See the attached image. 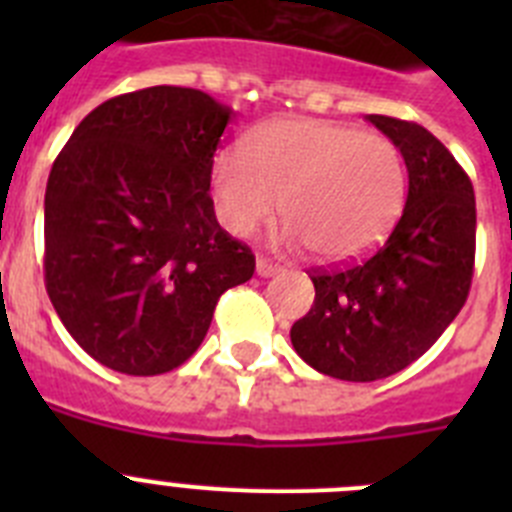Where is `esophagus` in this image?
Returning a JSON list of instances; mask_svg holds the SVG:
<instances>
[{
	"mask_svg": "<svg viewBox=\"0 0 512 512\" xmlns=\"http://www.w3.org/2000/svg\"><path fill=\"white\" fill-rule=\"evenodd\" d=\"M256 271H259V277H274V274H279V266L274 264V261L259 256V259H256Z\"/></svg>",
	"mask_w": 512,
	"mask_h": 512,
	"instance_id": "obj_1",
	"label": "esophagus"
}]
</instances>
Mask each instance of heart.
<instances>
[{"label": "heart", "instance_id": "obj_1", "mask_svg": "<svg viewBox=\"0 0 512 512\" xmlns=\"http://www.w3.org/2000/svg\"><path fill=\"white\" fill-rule=\"evenodd\" d=\"M408 171L390 138L325 120H279L241 151H220L212 194L220 223L253 235L282 207L287 235L320 259L372 251L400 217Z\"/></svg>", "mask_w": 512, "mask_h": 512}]
</instances>
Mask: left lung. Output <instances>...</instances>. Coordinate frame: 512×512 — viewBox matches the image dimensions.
<instances>
[{"mask_svg":"<svg viewBox=\"0 0 512 512\" xmlns=\"http://www.w3.org/2000/svg\"><path fill=\"white\" fill-rule=\"evenodd\" d=\"M400 148L408 202L364 261L312 269L315 302L289 330L297 354L346 382L392 377L428 351L472 287L477 207L467 171L418 122L369 115Z\"/></svg>","mask_w":512,"mask_h":512,"instance_id":"left-lung-1","label":"left lung"}]
</instances>
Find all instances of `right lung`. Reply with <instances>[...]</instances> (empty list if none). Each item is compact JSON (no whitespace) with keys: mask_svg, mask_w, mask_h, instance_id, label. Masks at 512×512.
<instances>
[{"mask_svg":"<svg viewBox=\"0 0 512 512\" xmlns=\"http://www.w3.org/2000/svg\"><path fill=\"white\" fill-rule=\"evenodd\" d=\"M230 110L187 87L102 102L53 161L45 187V289L74 341L133 377L200 348L225 289L253 277L220 228L212 156Z\"/></svg>","mask_w":512,"mask_h":512,"instance_id":"obj_1","label":"right lung"}]
</instances>
